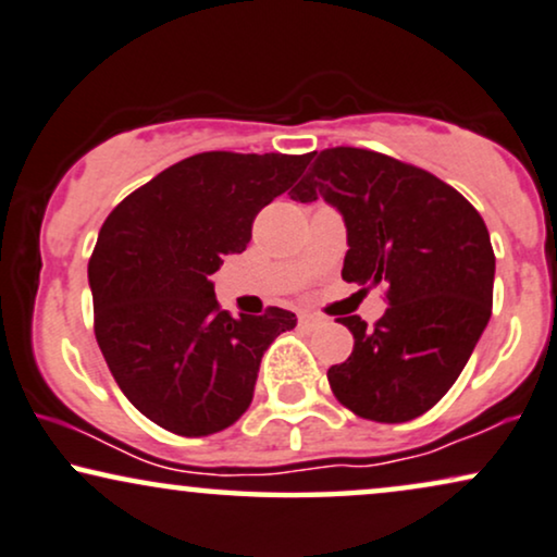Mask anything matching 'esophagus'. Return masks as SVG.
<instances>
[{
    "instance_id": "1",
    "label": "esophagus",
    "mask_w": 557,
    "mask_h": 557,
    "mask_svg": "<svg viewBox=\"0 0 557 557\" xmlns=\"http://www.w3.org/2000/svg\"><path fill=\"white\" fill-rule=\"evenodd\" d=\"M321 323H323L321 315H315V313H300V326L315 329V326H321Z\"/></svg>"
}]
</instances>
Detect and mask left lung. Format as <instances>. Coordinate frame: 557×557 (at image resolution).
<instances>
[{
  "mask_svg": "<svg viewBox=\"0 0 557 557\" xmlns=\"http://www.w3.org/2000/svg\"><path fill=\"white\" fill-rule=\"evenodd\" d=\"M290 195L344 215L347 283L388 285L375 326L342 319L355 349L329 368L336 400L380 424L426 413L491 319L496 257L481 213L426 169L351 146L323 149Z\"/></svg>",
  "mask_w": 557,
  "mask_h": 557,
  "instance_id": "obj_1",
  "label": "left lung"
}]
</instances>
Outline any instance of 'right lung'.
Returning <instances> with one entry per match:
<instances>
[{"label": "right lung", "instance_id": "1", "mask_svg": "<svg viewBox=\"0 0 557 557\" xmlns=\"http://www.w3.org/2000/svg\"><path fill=\"white\" fill-rule=\"evenodd\" d=\"M308 164L311 153H195L102 223L89 257L97 344L125 398L166 432L208 436L234 424L264 349L295 329V313L274 306L234 319L210 274L246 249L259 210Z\"/></svg>", "mask_w": 557, "mask_h": 557}]
</instances>
